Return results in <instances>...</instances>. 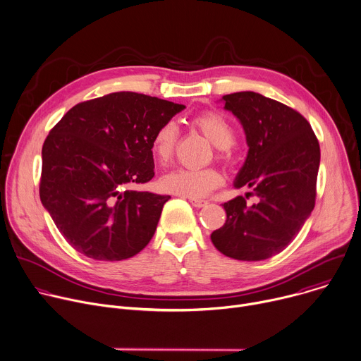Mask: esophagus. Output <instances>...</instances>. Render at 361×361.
<instances>
[{
	"label": "esophagus",
	"mask_w": 361,
	"mask_h": 361,
	"mask_svg": "<svg viewBox=\"0 0 361 361\" xmlns=\"http://www.w3.org/2000/svg\"><path fill=\"white\" fill-rule=\"evenodd\" d=\"M188 201L191 202V205H194V207H197V209H201V207H204V205L209 204L207 200H200V198H192V197H190Z\"/></svg>",
	"instance_id": "1"
}]
</instances>
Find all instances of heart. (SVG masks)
<instances>
[{
    "label": "heart",
    "mask_w": 361,
    "mask_h": 361,
    "mask_svg": "<svg viewBox=\"0 0 361 361\" xmlns=\"http://www.w3.org/2000/svg\"><path fill=\"white\" fill-rule=\"evenodd\" d=\"M194 126L207 137L212 144L220 149L228 148L235 133L231 123L219 113H204L194 118ZM178 140V126L174 121H167L156 131L151 141L152 156L160 164L171 160ZM223 183V176L216 169H174L161 177V187L173 194L185 197H202L212 192Z\"/></svg>",
    "instance_id": "obj_1"
}]
</instances>
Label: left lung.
I'll return each instance as SVG.
<instances>
[{"mask_svg":"<svg viewBox=\"0 0 361 361\" xmlns=\"http://www.w3.org/2000/svg\"><path fill=\"white\" fill-rule=\"evenodd\" d=\"M221 101L243 126L248 145L234 187L251 188L259 202L248 207L241 195L224 202L227 220L212 241L231 259L262 262L283 251L310 217L320 145L308 121L276 99L241 91Z\"/></svg>","mask_w":361,"mask_h":361,"instance_id":"obj_1","label":"left lung"}]
</instances>
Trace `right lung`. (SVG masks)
<instances>
[{"mask_svg": "<svg viewBox=\"0 0 361 361\" xmlns=\"http://www.w3.org/2000/svg\"><path fill=\"white\" fill-rule=\"evenodd\" d=\"M185 106L121 91L80 102L42 145L39 198L78 252L120 262L156 233L170 195L130 190L154 177L151 141Z\"/></svg>", "mask_w": 361, "mask_h": 361, "instance_id": "1", "label": "right lung"}]
</instances>
